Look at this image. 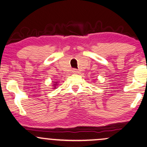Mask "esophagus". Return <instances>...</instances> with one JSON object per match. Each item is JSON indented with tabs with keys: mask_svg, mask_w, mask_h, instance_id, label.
<instances>
[{
	"mask_svg": "<svg viewBox=\"0 0 147 147\" xmlns=\"http://www.w3.org/2000/svg\"><path fill=\"white\" fill-rule=\"evenodd\" d=\"M72 72H73V74H78V71L76 69H74L73 70H72Z\"/></svg>",
	"mask_w": 147,
	"mask_h": 147,
	"instance_id": "esophagus-1",
	"label": "esophagus"
}]
</instances>
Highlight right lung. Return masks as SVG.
<instances>
[{
	"mask_svg": "<svg viewBox=\"0 0 147 147\" xmlns=\"http://www.w3.org/2000/svg\"><path fill=\"white\" fill-rule=\"evenodd\" d=\"M54 83H55V84H54V85H53V86H54V88H56V86H56V85H57V82H55Z\"/></svg>",
	"mask_w": 147,
	"mask_h": 147,
	"instance_id": "add662e5",
	"label": "right lung"
}]
</instances>
